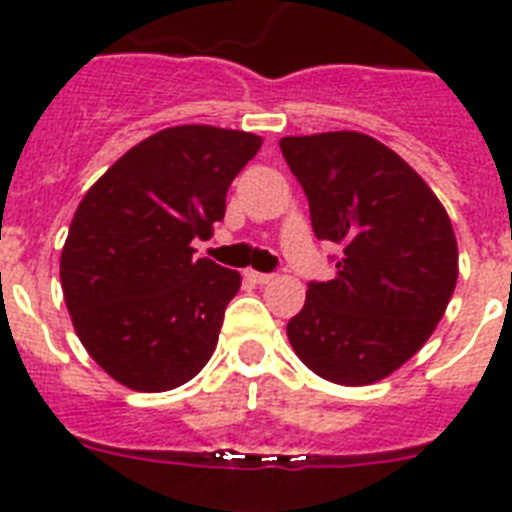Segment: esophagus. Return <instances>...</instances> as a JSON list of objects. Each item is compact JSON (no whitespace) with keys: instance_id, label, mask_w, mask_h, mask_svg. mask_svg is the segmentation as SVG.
<instances>
[{"instance_id":"esophagus-1","label":"esophagus","mask_w":512,"mask_h":512,"mask_svg":"<svg viewBox=\"0 0 512 512\" xmlns=\"http://www.w3.org/2000/svg\"><path fill=\"white\" fill-rule=\"evenodd\" d=\"M246 279H248V282H253V284H269L271 279H274V274H264V271L248 269L246 271Z\"/></svg>"}]
</instances>
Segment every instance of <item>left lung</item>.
Returning a JSON list of instances; mask_svg holds the SVG:
<instances>
[{
	"instance_id": "left-lung-1",
	"label": "left lung",
	"mask_w": 512,
	"mask_h": 512,
	"mask_svg": "<svg viewBox=\"0 0 512 512\" xmlns=\"http://www.w3.org/2000/svg\"><path fill=\"white\" fill-rule=\"evenodd\" d=\"M279 148L305 189L315 235L343 248L336 279L307 287L289 343L328 382L390 377L431 338L454 295L449 215L418 171L364 133L289 135Z\"/></svg>"
}]
</instances>
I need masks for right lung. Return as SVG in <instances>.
<instances>
[{"label":"right lung","instance_id":"obj_1","mask_svg":"<svg viewBox=\"0 0 512 512\" xmlns=\"http://www.w3.org/2000/svg\"><path fill=\"white\" fill-rule=\"evenodd\" d=\"M261 138L176 125L140 140L84 194L61 251L76 336L115 382L166 392L210 361L241 274L197 259L194 235L223 220L225 194Z\"/></svg>","mask_w":512,"mask_h":512}]
</instances>
